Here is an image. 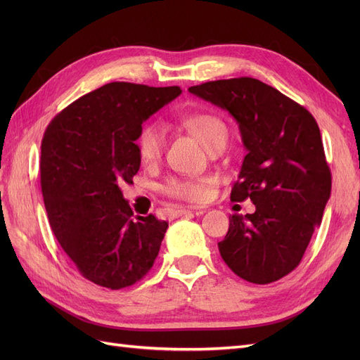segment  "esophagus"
<instances>
[{
    "mask_svg": "<svg viewBox=\"0 0 360 360\" xmlns=\"http://www.w3.org/2000/svg\"><path fill=\"white\" fill-rule=\"evenodd\" d=\"M202 207H198V205H188V207H179V209H176L172 212V216H183L189 212H197V210H201Z\"/></svg>",
    "mask_w": 360,
    "mask_h": 360,
    "instance_id": "34e87169",
    "label": "esophagus"
}]
</instances>
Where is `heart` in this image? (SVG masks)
I'll use <instances>...</instances> for the list:
<instances>
[{"instance_id": "heart-1", "label": "heart", "mask_w": 360, "mask_h": 360, "mask_svg": "<svg viewBox=\"0 0 360 360\" xmlns=\"http://www.w3.org/2000/svg\"><path fill=\"white\" fill-rule=\"evenodd\" d=\"M181 126L197 136L204 147L213 151L216 148L225 147L228 141V127L224 120L210 112L189 114L180 118ZM138 155L146 165H153L163 156L167 148V132L159 123H147L143 126L136 138ZM212 183L210 177L200 179H180L172 177L162 186V191L168 197L198 202L209 197V186Z\"/></svg>"}]
</instances>
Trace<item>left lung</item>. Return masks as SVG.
<instances>
[{
	"label": "left lung",
	"instance_id": "left-lung-1",
	"mask_svg": "<svg viewBox=\"0 0 360 360\" xmlns=\"http://www.w3.org/2000/svg\"><path fill=\"white\" fill-rule=\"evenodd\" d=\"M189 91L230 112L248 155L231 201L255 212L230 216L217 243L225 264L252 284H270L299 266L330 197L332 174L312 114L254 78L193 85Z\"/></svg>",
	"mask_w": 360,
	"mask_h": 360
}]
</instances>
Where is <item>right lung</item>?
Returning a JSON list of instances; mask_svg holds the SVG:
<instances>
[{
	"label": "right lung",
	"instance_id": "right-lung-1",
	"mask_svg": "<svg viewBox=\"0 0 360 360\" xmlns=\"http://www.w3.org/2000/svg\"><path fill=\"white\" fill-rule=\"evenodd\" d=\"M180 86L110 82L52 118L41 139L40 183L53 236L79 274L111 290L153 267L168 222L138 216L120 186L132 183L143 122Z\"/></svg>",
	"mask_w": 360,
	"mask_h": 360
}]
</instances>
